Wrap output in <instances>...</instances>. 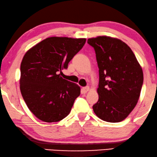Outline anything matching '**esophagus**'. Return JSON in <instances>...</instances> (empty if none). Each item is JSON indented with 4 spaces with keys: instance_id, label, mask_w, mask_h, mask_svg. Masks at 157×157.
<instances>
[{
    "instance_id": "1",
    "label": "esophagus",
    "mask_w": 157,
    "mask_h": 157,
    "mask_svg": "<svg viewBox=\"0 0 157 157\" xmlns=\"http://www.w3.org/2000/svg\"><path fill=\"white\" fill-rule=\"evenodd\" d=\"M89 90H90V87H83L82 89V91L83 92V93H87V92L89 91Z\"/></svg>"
}]
</instances>
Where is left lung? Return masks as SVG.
<instances>
[{"label":"left lung","instance_id":"obj_1","mask_svg":"<svg viewBox=\"0 0 157 157\" xmlns=\"http://www.w3.org/2000/svg\"><path fill=\"white\" fill-rule=\"evenodd\" d=\"M94 48L99 67V100L93 111L108 122L126 119L137 104L144 75L129 46L120 39L98 36L87 40Z\"/></svg>","mask_w":157,"mask_h":157}]
</instances>
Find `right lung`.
I'll return each mask as SVG.
<instances>
[{"label":"right lung","mask_w":157,"mask_h":157,"mask_svg":"<svg viewBox=\"0 0 157 157\" xmlns=\"http://www.w3.org/2000/svg\"><path fill=\"white\" fill-rule=\"evenodd\" d=\"M85 38L48 37L28 50L21 64L20 89L28 109L40 120L59 122L80 94L76 83L59 72L85 45Z\"/></svg>","instance_id":"add662e5"}]
</instances>
